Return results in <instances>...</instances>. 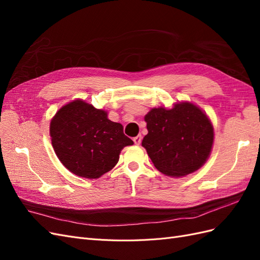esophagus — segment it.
Wrapping results in <instances>:
<instances>
[{
  "label": "esophagus",
  "mask_w": 260,
  "mask_h": 260,
  "mask_svg": "<svg viewBox=\"0 0 260 260\" xmlns=\"http://www.w3.org/2000/svg\"><path fill=\"white\" fill-rule=\"evenodd\" d=\"M141 141H142V137H141V136H137V137L133 138V142H135L137 145H139L141 143Z\"/></svg>",
  "instance_id": "obj_1"
}]
</instances>
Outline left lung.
<instances>
[{"mask_svg":"<svg viewBox=\"0 0 260 260\" xmlns=\"http://www.w3.org/2000/svg\"><path fill=\"white\" fill-rule=\"evenodd\" d=\"M144 119L148 133L142 146L156 169L181 177L205 164L214 142V128L198 106L179 103L171 109L153 108Z\"/></svg>","mask_w":260,"mask_h":260,"instance_id":"1","label":"left lung"}]
</instances>
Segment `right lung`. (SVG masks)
Masks as SVG:
<instances>
[{"label":"right lung","mask_w":260,"mask_h":260,"mask_svg":"<svg viewBox=\"0 0 260 260\" xmlns=\"http://www.w3.org/2000/svg\"><path fill=\"white\" fill-rule=\"evenodd\" d=\"M52 145L61 164L73 174L98 179L115 167L120 151L133 141L122 124L107 113L77 100L62 106L50 125Z\"/></svg>","instance_id":"obj_1"}]
</instances>
